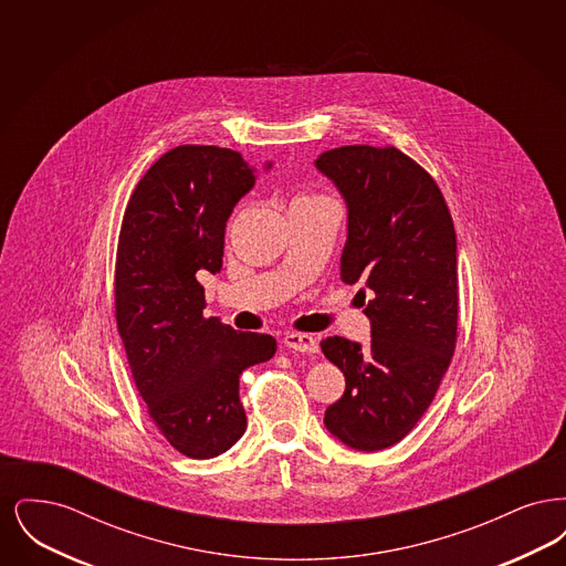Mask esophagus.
I'll list each match as a JSON object with an SVG mask.
<instances>
[{"label": "esophagus", "mask_w": 566, "mask_h": 566, "mask_svg": "<svg viewBox=\"0 0 566 566\" xmlns=\"http://www.w3.org/2000/svg\"><path fill=\"white\" fill-rule=\"evenodd\" d=\"M282 342L291 350L303 352V354H316L318 352V342L307 333H286Z\"/></svg>", "instance_id": "1"}]
</instances>
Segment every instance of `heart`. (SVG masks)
Returning <instances> with one entry per match:
<instances>
[{"mask_svg":"<svg viewBox=\"0 0 566 566\" xmlns=\"http://www.w3.org/2000/svg\"><path fill=\"white\" fill-rule=\"evenodd\" d=\"M301 199H326L323 195H301V197H296L295 201H301Z\"/></svg>","mask_w":566,"mask_h":566,"instance_id":"heart-1","label":"heart"}]
</instances>
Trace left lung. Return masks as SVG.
<instances>
[{
	"mask_svg": "<svg viewBox=\"0 0 566 566\" xmlns=\"http://www.w3.org/2000/svg\"><path fill=\"white\" fill-rule=\"evenodd\" d=\"M316 169L346 201L339 273L371 291L367 348L326 337L324 356L346 392L324 413L344 446L377 452L399 443L429 409L457 346V231L431 176L395 146H342Z\"/></svg>",
	"mask_w": 566,
	"mask_h": 566,
	"instance_id": "1",
	"label": "left lung"
}]
</instances>
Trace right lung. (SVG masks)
<instances>
[{"mask_svg": "<svg viewBox=\"0 0 566 566\" xmlns=\"http://www.w3.org/2000/svg\"><path fill=\"white\" fill-rule=\"evenodd\" d=\"M254 182L256 169L235 150L178 146L144 174L123 216L118 333L150 418L189 458L218 457L242 437L240 377L277 348L271 335L206 318L197 282L222 268L227 220Z\"/></svg>", "mask_w": 566, "mask_h": 566, "instance_id": "add662e5", "label": "right lung"}]
</instances>
